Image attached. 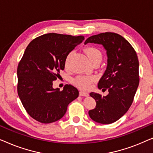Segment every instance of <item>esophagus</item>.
Instances as JSON below:
<instances>
[{"mask_svg":"<svg viewBox=\"0 0 153 153\" xmlns=\"http://www.w3.org/2000/svg\"><path fill=\"white\" fill-rule=\"evenodd\" d=\"M79 95L83 96V97H88V96L89 95V94L86 93V92H85V91H81L80 92H79Z\"/></svg>","mask_w":153,"mask_h":153,"instance_id":"esophagus-1","label":"esophagus"}]
</instances>
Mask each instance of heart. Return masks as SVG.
I'll return each instance as SVG.
<instances>
[{
	"label": "heart",
	"instance_id": "obj_1",
	"mask_svg": "<svg viewBox=\"0 0 153 153\" xmlns=\"http://www.w3.org/2000/svg\"><path fill=\"white\" fill-rule=\"evenodd\" d=\"M85 53H86L90 61L91 62L95 61V60H100L101 61L102 58V53L100 49L94 47H88L84 49ZM69 55L67 57L66 63L68 61ZM96 80V76H86V75H79L76 76L73 80V82L77 86L81 88L82 89L88 88L90 85L91 84L93 81Z\"/></svg>",
	"mask_w": 153,
	"mask_h": 153
}]
</instances>
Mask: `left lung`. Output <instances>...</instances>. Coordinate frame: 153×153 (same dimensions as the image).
I'll list each match as a JSON object with an SVG mask.
<instances>
[{
    "label": "left lung",
    "instance_id": "8db88e82",
    "mask_svg": "<svg viewBox=\"0 0 153 153\" xmlns=\"http://www.w3.org/2000/svg\"><path fill=\"white\" fill-rule=\"evenodd\" d=\"M88 43L102 45L106 51L107 67L98 83V88L108 91L103 97L93 92L90 93L96 106L88 114L96 123L111 124L124 116L132 104L139 83V60L129 42L117 33L93 35L84 45Z\"/></svg>",
    "mask_w": 153,
    "mask_h": 153
}]
</instances>
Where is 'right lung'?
<instances>
[{
    "instance_id": "obj_1",
    "label": "right lung",
    "mask_w": 153,
    "mask_h": 153,
    "mask_svg": "<svg viewBox=\"0 0 153 153\" xmlns=\"http://www.w3.org/2000/svg\"><path fill=\"white\" fill-rule=\"evenodd\" d=\"M84 37L48 33L30 42L17 68V91L28 114L38 122L51 123L62 118L68 104L79 91L65 85L60 91L53 88L60 70H63L68 54Z\"/></svg>"
}]
</instances>
